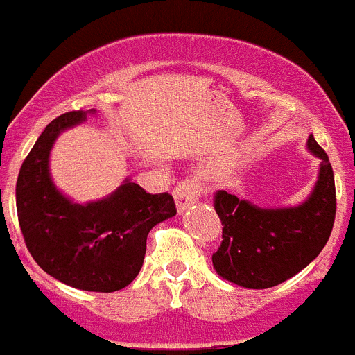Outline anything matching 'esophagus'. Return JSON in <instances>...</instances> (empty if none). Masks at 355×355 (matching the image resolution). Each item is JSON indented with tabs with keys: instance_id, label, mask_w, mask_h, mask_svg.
Here are the masks:
<instances>
[{
	"instance_id": "obj_1",
	"label": "esophagus",
	"mask_w": 355,
	"mask_h": 355,
	"mask_svg": "<svg viewBox=\"0 0 355 355\" xmlns=\"http://www.w3.org/2000/svg\"><path fill=\"white\" fill-rule=\"evenodd\" d=\"M200 190L193 181L187 180L183 183H180L174 190V199H175V208L178 213H184L192 205H196L199 200Z\"/></svg>"
}]
</instances>
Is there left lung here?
<instances>
[{
	"label": "left lung",
	"mask_w": 355,
	"mask_h": 355,
	"mask_svg": "<svg viewBox=\"0 0 355 355\" xmlns=\"http://www.w3.org/2000/svg\"><path fill=\"white\" fill-rule=\"evenodd\" d=\"M306 147L320 159V168L311 193L297 206L261 208L224 190L215 196L224 240L211 261L222 279L265 290L299 274L322 252L336 215L334 174L313 135Z\"/></svg>",
	"instance_id": "obj_1"
}]
</instances>
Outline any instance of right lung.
<instances>
[{
  "label": "right lung",
  "instance_id": "right-lung-1",
  "mask_svg": "<svg viewBox=\"0 0 355 355\" xmlns=\"http://www.w3.org/2000/svg\"><path fill=\"white\" fill-rule=\"evenodd\" d=\"M96 114L69 112L46 126L19 171L15 205L28 250L46 274L78 290L110 293L139 275L147 234L175 215V205L168 193H147L128 178L110 196L83 205L56 188L49 172L56 139Z\"/></svg>",
  "mask_w": 355,
  "mask_h": 355
}]
</instances>
